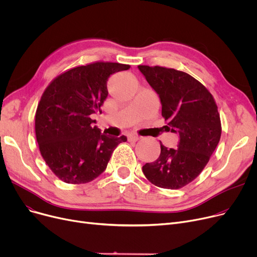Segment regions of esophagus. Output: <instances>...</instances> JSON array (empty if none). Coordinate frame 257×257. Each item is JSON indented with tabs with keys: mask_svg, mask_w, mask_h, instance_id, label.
I'll return each mask as SVG.
<instances>
[{
	"mask_svg": "<svg viewBox=\"0 0 257 257\" xmlns=\"http://www.w3.org/2000/svg\"><path fill=\"white\" fill-rule=\"evenodd\" d=\"M140 139H141V138L138 137V136H129V137H128V142H130V143H136V142H138Z\"/></svg>",
	"mask_w": 257,
	"mask_h": 257,
	"instance_id": "1",
	"label": "esophagus"
}]
</instances>
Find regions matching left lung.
Masks as SVG:
<instances>
[{"instance_id": "8db88e82", "label": "left lung", "mask_w": 257, "mask_h": 257, "mask_svg": "<svg viewBox=\"0 0 257 257\" xmlns=\"http://www.w3.org/2000/svg\"><path fill=\"white\" fill-rule=\"evenodd\" d=\"M161 102V115L171 132L179 134L178 148L160 142V155L143 167L154 185L178 190L195 180L217 148L222 133L212 94L190 74L165 66L139 65Z\"/></svg>"}]
</instances>
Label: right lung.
<instances>
[{
    "instance_id": "right-lung-1",
    "label": "right lung",
    "mask_w": 257,
    "mask_h": 257,
    "mask_svg": "<svg viewBox=\"0 0 257 257\" xmlns=\"http://www.w3.org/2000/svg\"><path fill=\"white\" fill-rule=\"evenodd\" d=\"M129 69L117 62H91L61 73L45 89L35 113V136L40 154L61 181L81 184L96 179L116 146L127 141L124 136H103L91 126V115L102 112L108 78Z\"/></svg>"
}]
</instances>
